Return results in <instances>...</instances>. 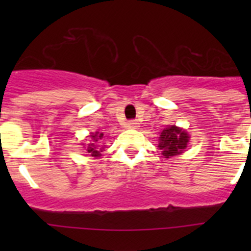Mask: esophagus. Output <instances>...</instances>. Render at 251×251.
Masks as SVG:
<instances>
[{
    "label": "esophagus",
    "instance_id": "1",
    "mask_svg": "<svg viewBox=\"0 0 251 251\" xmlns=\"http://www.w3.org/2000/svg\"><path fill=\"white\" fill-rule=\"evenodd\" d=\"M127 126L128 128H137L138 127V123H136L135 120H132V121H128L127 123Z\"/></svg>",
    "mask_w": 251,
    "mask_h": 251
}]
</instances>
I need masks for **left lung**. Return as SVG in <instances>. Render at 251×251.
Here are the masks:
<instances>
[{"mask_svg":"<svg viewBox=\"0 0 251 251\" xmlns=\"http://www.w3.org/2000/svg\"><path fill=\"white\" fill-rule=\"evenodd\" d=\"M189 142V135L187 131L177 127V126H169L160 132L159 137V149L161 151L164 158L179 155L183 153Z\"/></svg>","mask_w":251,"mask_h":251,"instance_id":"obj_1","label":"left lung"}]
</instances>
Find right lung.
<instances>
[{
  "mask_svg": "<svg viewBox=\"0 0 251 251\" xmlns=\"http://www.w3.org/2000/svg\"><path fill=\"white\" fill-rule=\"evenodd\" d=\"M103 138V133L96 132L91 135V142L92 143L87 144V148H86V151L90 154L91 156H95V158H100L102 155V151H104V146L100 144L102 142H100Z\"/></svg>",
  "mask_w": 251,
  "mask_h": 251,
  "instance_id": "right-lung-1",
  "label": "right lung"
}]
</instances>
